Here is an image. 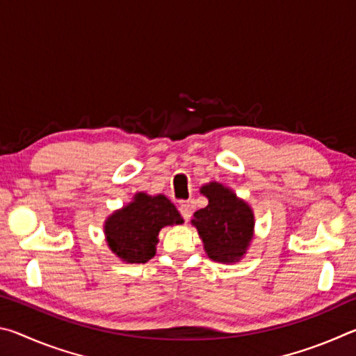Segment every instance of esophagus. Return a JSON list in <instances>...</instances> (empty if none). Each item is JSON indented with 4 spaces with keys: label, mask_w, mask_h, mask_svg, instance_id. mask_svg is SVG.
Masks as SVG:
<instances>
[{
    "label": "esophagus",
    "mask_w": 356,
    "mask_h": 356,
    "mask_svg": "<svg viewBox=\"0 0 356 356\" xmlns=\"http://www.w3.org/2000/svg\"><path fill=\"white\" fill-rule=\"evenodd\" d=\"M179 212H180V215L184 216L185 221H188V220L191 218V213H193L191 204H190V202H182V204H180V206H179Z\"/></svg>",
    "instance_id": "1"
}]
</instances>
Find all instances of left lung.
Wrapping results in <instances>:
<instances>
[{
  "label": "left lung",
  "instance_id": "8db88e82",
  "mask_svg": "<svg viewBox=\"0 0 356 356\" xmlns=\"http://www.w3.org/2000/svg\"><path fill=\"white\" fill-rule=\"evenodd\" d=\"M201 195L209 204L195 212L191 225L197 229L204 251L215 262H240L254 237L256 221L251 206L232 188L215 180L201 186Z\"/></svg>",
  "mask_w": 356,
  "mask_h": 356
}]
</instances>
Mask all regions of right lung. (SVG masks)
<instances>
[{"mask_svg":"<svg viewBox=\"0 0 356 356\" xmlns=\"http://www.w3.org/2000/svg\"><path fill=\"white\" fill-rule=\"evenodd\" d=\"M182 222L179 210L165 195L138 191L129 204L108 215L104 234L111 252L120 261L144 264L155 256L161 229Z\"/></svg>","mask_w":356,"mask_h":356,"instance_id":"obj_1","label":"right lung"}]
</instances>
